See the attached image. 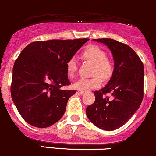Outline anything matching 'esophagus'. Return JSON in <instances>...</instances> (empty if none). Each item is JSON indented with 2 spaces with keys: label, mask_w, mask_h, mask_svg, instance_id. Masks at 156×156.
Masks as SVG:
<instances>
[{
  "label": "esophagus",
  "mask_w": 156,
  "mask_h": 156,
  "mask_svg": "<svg viewBox=\"0 0 156 156\" xmlns=\"http://www.w3.org/2000/svg\"><path fill=\"white\" fill-rule=\"evenodd\" d=\"M78 93H81V94H83V93H86V91H83V90H78Z\"/></svg>",
  "instance_id": "esophagus-1"
}]
</instances>
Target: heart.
<instances>
[{"label":"heart","mask_w":156,"mask_h":156,"mask_svg":"<svg viewBox=\"0 0 156 156\" xmlns=\"http://www.w3.org/2000/svg\"><path fill=\"white\" fill-rule=\"evenodd\" d=\"M83 59L93 63L92 74L94 76L92 78H81L74 83L73 87L78 90L87 91L91 89L99 87L101 84L100 77L108 78L111 75L113 72V66L107 58L106 53L96 45H90L81 52ZM78 66L74 57H72L66 63V73L69 77H73L76 73Z\"/></svg>","instance_id":"b5f03b06"}]
</instances>
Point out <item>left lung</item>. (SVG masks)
Listing matches in <instances>:
<instances>
[{"label":"left lung","mask_w":156,"mask_h":156,"mask_svg":"<svg viewBox=\"0 0 156 156\" xmlns=\"http://www.w3.org/2000/svg\"><path fill=\"white\" fill-rule=\"evenodd\" d=\"M111 50L114 60L112 77L105 87L95 91L96 100L86 108L92 123L105 131L119 129L130 119L144 97V64L129 45L112 39H97ZM110 94L112 99L106 95Z\"/></svg>","instance_id":"obj_1"}]
</instances>
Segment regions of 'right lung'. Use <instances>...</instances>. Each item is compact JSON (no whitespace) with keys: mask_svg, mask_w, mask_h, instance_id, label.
<instances>
[{"mask_svg":"<svg viewBox=\"0 0 156 156\" xmlns=\"http://www.w3.org/2000/svg\"><path fill=\"white\" fill-rule=\"evenodd\" d=\"M89 39L33 42L15 61L11 96L23 119L46 128L64 114L69 99L76 90H62L70 83L66 63Z\"/></svg>","mask_w":156,"mask_h":156,"instance_id":"add662e5","label":"right lung"}]
</instances>
